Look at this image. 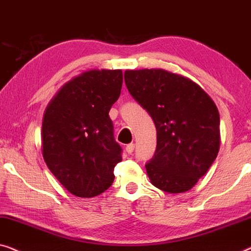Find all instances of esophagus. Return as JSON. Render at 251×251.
<instances>
[{
    "label": "esophagus",
    "instance_id": "obj_1",
    "mask_svg": "<svg viewBox=\"0 0 251 251\" xmlns=\"http://www.w3.org/2000/svg\"><path fill=\"white\" fill-rule=\"evenodd\" d=\"M134 149H135V144L129 143L126 146V152L128 154H132L134 152Z\"/></svg>",
    "mask_w": 251,
    "mask_h": 251
}]
</instances>
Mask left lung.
<instances>
[{
	"label": "left lung",
	"instance_id": "8db88e82",
	"mask_svg": "<svg viewBox=\"0 0 251 251\" xmlns=\"http://www.w3.org/2000/svg\"><path fill=\"white\" fill-rule=\"evenodd\" d=\"M129 94L149 112L157 148L146 168L156 188L185 192L206 174L220 150V114L199 85L162 69L126 70Z\"/></svg>",
	"mask_w": 251,
	"mask_h": 251
}]
</instances>
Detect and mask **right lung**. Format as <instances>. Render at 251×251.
Listing matches in <instances>:
<instances>
[{"label": "right lung", "instance_id": "obj_1", "mask_svg": "<svg viewBox=\"0 0 251 251\" xmlns=\"http://www.w3.org/2000/svg\"><path fill=\"white\" fill-rule=\"evenodd\" d=\"M122 85V70H90L67 83L45 111L44 160L74 196H99L114 182L123 150L109 111Z\"/></svg>", "mask_w": 251, "mask_h": 251}]
</instances>
